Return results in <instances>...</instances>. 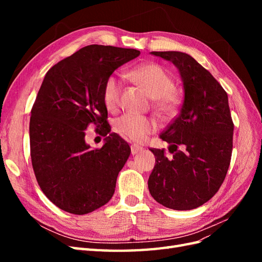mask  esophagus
Segmentation results:
<instances>
[{"instance_id":"esophagus-1","label":"esophagus","mask_w":262,"mask_h":262,"mask_svg":"<svg viewBox=\"0 0 262 262\" xmlns=\"http://www.w3.org/2000/svg\"><path fill=\"white\" fill-rule=\"evenodd\" d=\"M142 149H143V147H141V146H139V145H137V144H132V145H131V153H132V155L140 153Z\"/></svg>"}]
</instances>
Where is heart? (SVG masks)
Here are the masks:
<instances>
[{"instance_id": "b5f03b06", "label": "heart", "mask_w": 262, "mask_h": 262, "mask_svg": "<svg viewBox=\"0 0 262 262\" xmlns=\"http://www.w3.org/2000/svg\"><path fill=\"white\" fill-rule=\"evenodd\" d=\"M132 82L141 86L150 98L155 99V108L165 117L175 114L179 104V97L175 92V82L165 69L156 63H144L132 69L128 73ZM122 83L116 75H110L104 85L102 98L110 112H115L120 101ZM116 130L133 142H144L149 134L157 130L154 118L136 114H125L118 118Z\"/></svg>"}]
</instances>
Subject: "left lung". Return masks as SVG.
<instances>
[{"mask_svg": "<svg viewBox=\"0 0 262 262\" xmlns=\"http://www.w3.org/2000/svg\"><path fill=\"white\" fill-rule=\"evenodd\" d=\"M171 62L184 86L180 113L160 138L169 144L150 148L155 166L148 190L164 207L185 211L209 201L223 184L231 163L234 124L228 97L221 84L191 55L179 51H152Z\"/></svg>", "mask_w": 262, "mask_h": 262, "instance_id": "1", "label": "left lung"}]
</instances>
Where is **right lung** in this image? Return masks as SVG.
I'll list each match as a JSON object with an SVG mask.
<instances>
[{
	"mask_svg": "<svg viewBox=\"0 0 262 262\" xmlns=\"http://www.w3.org/2000/svg\"><path fill=\"white\" fill-rule=\"evenodd\" d=\"M140 51L91 45L47 72L31 109L30 156L38 185L61 210L82 215L114 195L118 173L131 148L115 133L101 149L84 141L90 123L110 132L102 98L107 78Z\"/></svg>",
	"mask_w": 262,
	"mask_h": 262,
	"instance_id": "obj_1",
	"label": "right lung"
}]
</instances>
